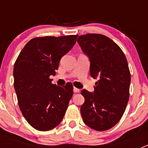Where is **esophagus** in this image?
Wrapping results in <instances>:
<instances>
[{
    "mask_svg": "<svg viewBox=\"0 0 148 148\" xmlns=\"http://www.w3.org/2000/svg\"><path fill=\"white\" fill-rule=\"evenodd\" d=\"M73 91H74V92H80V90L76 88V87H74V88H73Z\"/></svg>",
    "mask_w": 148,
    "mask_h": 148,
    "instance_id": "esophagus-1",
    "label": "esophagus"
}]
</instances>
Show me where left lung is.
Wrapping results in <instances>:
<instances>
[{"mask_svg":"<svg viewBox=\"0 0 148 148\" xmlns=\"http://www.w3.org/2000/svg\"><path fill=\"white\" fill-rule=\"evenodd\" d=\"M78 44L90 61V73L95 82L94 92L82 90L84 122L98 131L110 129L122 117L130 96V73L126 57L113 40L101 34L78 38Z\"/></svg>","mask_w":148,"mask_h":148,"instance_id":"left-lung-1","label":"left lung"}]
</instances>
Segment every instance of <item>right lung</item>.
<instances>
[{"instance_id": "add662e5", "label": "right lung", "mask_w": 148, "mask_h": 148, "mask_svg": "<svg viewBox=\"0 0 148 148\" xmlns=\"http://www.w3.org/2000/svg\"><path fill=\"white\" fill-rule=\"evenodd\" d=\"M78 35L34 38L23 47L14 65V87L23 117L40 131L53 129L61 123L73 95L68 82L52 84L59 61L75 45Z\"/></svg>"}]
</instances>
